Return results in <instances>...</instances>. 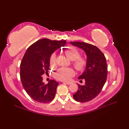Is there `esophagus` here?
Listing matches in <instances>:
<instances>
[{
    "mask_svg": "<svg viewBox=\"0 0 129 129\" xmlns=\"http://www.w3.org/2000/svg\"><path fill=\"white\" fill-rule=\"evenodd\" d=\"M64 83H65V84H67V85H70V84H72V82H70V81H66V82H64Z\"/></svg>",
    "mask_w": 129,
    "mask_h": 129,
    "instance_id": "34e87169",
    "label": "esophagus"
}]
</instances>
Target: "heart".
Masks as SVG:
<instances>
[{
    "mask_svg": "<svg viewBox=\"0 0 129 129\" xmlns=\"http://www.w3.org/2000/svg\"><path fill=\"white\" fill-rule=\"evenodd\" d=\"M65 53L68 58L73 61V65L78 71H83L85 69L87 64V57L85 56H80V53L77 49L74 47L68 48ZM56 63V55L53 54L50 58L51 66H55ZM75 75V72L72 68H61L55 74V77L60 80L65 81L69 80L70 78Z\"/></svg>",
    "mask_w": 129,
    "mask_h": 129,
    "instance_id": "obj_1",
    "label": "heart"
}]
</instances>
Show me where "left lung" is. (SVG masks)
<instances>
[{
    "label": "left lung",
    "instance_id": "left-lung-1",
    "mask_svg": "<svg viewBox=\"0 0 129 129\" xmlns=\"http://www.w3.org/2000/svg\"><path fill=\"white\" fill-rule=\"evenodd\" d=\"M72 45L85 51L87 57V64L79 79H84V85L78 84V90L73 98L79 102L84 103L92 100L101 92L106 81L108 65L105 56L96 46L90 44L74 42Z\"/></svg>",
    "mask_w": 129,
    "mask_h": 129
}]
</instances>
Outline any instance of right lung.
Returning <instances> with one entry per match:
<instances>
[{
    "mask_svg": "<svg viewBox=\"0 0 129 129\" xmlns=\"http://www.w3.org/2000/svg\"><path fill=\"white\" fill-rule=\"evenodd\" d=\"M65 43L64 40L42 39L30 46L24 54L20 63V80L27 94L37 102H50L55 96L59 83L50 80L45 84L43 75L47 74L50 69L51 54Z\"/></svg>",
    "mask_w": 129,
    "mask_h": 129,
    "instance_id": "add662e5",
    "label": "right lung"
}]
</instances>
